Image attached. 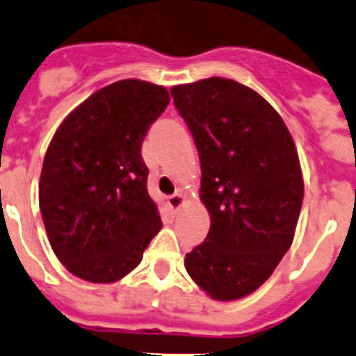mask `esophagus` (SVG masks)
Masks as SVG:
<instances>
[{
    "mask_svg": "<svg viewBox=\"0 0 356 356\" xmlns=\"http://www.w3.org/2000/svg\"><path fill=\"white\" fill-rule=\"evenodd\" d=\"M168 202H169V206H171L172 211H180L185 204V197L181 192H176V194H172L171 197L168 199Z\"/></svg>",
    "mask_w": 356,
    "mask_h": 356,
    "instance_id": "1",
    "label": "esophagus"
}]
</instances>
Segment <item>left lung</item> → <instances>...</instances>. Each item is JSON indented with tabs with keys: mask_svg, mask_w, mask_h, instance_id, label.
I'll return each instance as SVG.
<instances>
[{
	"mask_svg": "<svg viewBox=\"0 0 356 356\" xmlns=\"http://www.w3.org/2000/svg\"><path fill=\"white\" fill-rule=\"evenodd\" d=\"M201 161L204 243L185 255L191 277L216 300L255 292L289 252L304 197L296 143L277 111L229 79L171 89Z\"/></svg>",
	"mask_w": 356,
	"mask_h": 356,
	"instance_id": "left-lung-1",
	"label": "left lung"
}]
</instances>
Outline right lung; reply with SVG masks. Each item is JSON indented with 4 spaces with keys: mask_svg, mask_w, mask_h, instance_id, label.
Here are the masks:
<instances>
[{
    "mask_svg": "<svg viewBox=\"0 0 356 356\" xmlns=\"http://www.w3.org/2000/svg\"><path fill=\"white\" fill-rule=\"evenodd\" d=\"M168 104L165 87L120 80L87 97L54 134L40 209L54 253L74 276L118 282L161 231L141 145Z\"/></svg>",
    "mask_w": 356,
    "mask_h": 356,
    "instance_id": "obj_1",
    "label": "right lung"
}]
</instances>
